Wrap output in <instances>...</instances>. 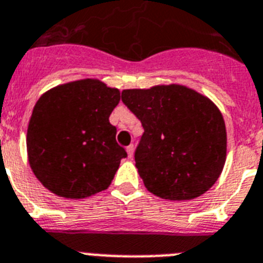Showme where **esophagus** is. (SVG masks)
<instances>
[{
    "label": "esophagus",
    "mask_w": 263,
    "mask_h": 263,
    "mask_svg": "<svg viewBox=\"0 0 263 263\" xmlns=\"http://www.w3.org/2000/svg\"><path fill=\"white\" fill-rule=\"evenodd\" d=\"M126 152H127V156H129V158H133V154H134V146H133V145H129V146L126 147Z\"/></svg>",
    "instance_id": "obj_1"
}]
</instances>
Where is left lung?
<instances>
[{
    "mask_svg": "<svg viewBox=\"0 0 263 263\" xmlns=\"http://www.w3.org/2000/svg\"><path fill=\"white\" fill-rule=\"evenodd\" d=\"M121 98L142 123L134 161L147 190L170 201L208 192L226 159V127L218 107L181 85L129 89Z\"/></svg>",
    "mask_w": 263,
    "mask_h": 263,
    "instance_id": "obj_1",
    "label": "left lung"
}]
</instances>
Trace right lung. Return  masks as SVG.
<instances>
[{"mask_svg": "<svg viewBox=\"0 0 263 263\" xmlns=\"http://www.w3.org/2000/svg\"><path fill=\"white\" fill-rule=\"evenodd\" d=\"M120 91L81 80L46 91L28 127V157L38 181L60 197L85 198L107 189L127 153L109 117Z\"/></svg>", "mask_w": 263, "mask_h": 263, "instance_id": "right-lung-1", "label": "right lung"}]
</instances>
